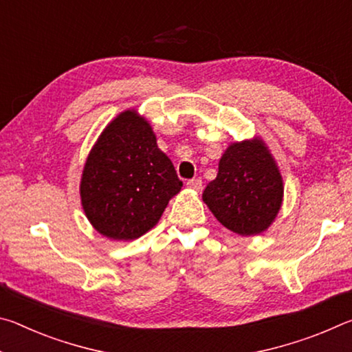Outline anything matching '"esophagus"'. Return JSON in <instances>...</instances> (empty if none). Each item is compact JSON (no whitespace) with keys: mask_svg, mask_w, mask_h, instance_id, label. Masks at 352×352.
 Here are the masks:
<instances>
[{"mask_svg":"<svg viewBox=\"0 0 352 352\" xmlns=\"http://www.w3.org/2000/svg\"><path fill=\"white\" fill-rule=\"evenodd\" d=\"M201 180L200 178H192V180H189L188 182V186L190 188V189H195V190H200L201 189Z\"/></svg>","mask_w":352,"mask_h":352,"instance_id":"1","label":"esophagus"}]
</instances>
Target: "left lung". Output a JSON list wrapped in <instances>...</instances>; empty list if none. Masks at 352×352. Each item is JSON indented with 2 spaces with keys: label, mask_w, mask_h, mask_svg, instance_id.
<instances>
[{
  "label": "left lung",
  "mask_w": 352,
  "mask_h": 352,
  "mask_svg": "<svg viewBox=\"0 0 352 352\" xmlns=\"http://www.w3.org/2000/svg\"><path fill=\"white\" fill-rule=\"evenodd\" d=\"M283 180L269 151L259 141L231 144L217 177L208 183L204 201L220 223L237 234L269 228L283 201Z\"/></svg>",
  "instance_id": "left-lung-1"
}]
</instances>
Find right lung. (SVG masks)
<instances>
[{
    "label": "right lung",
    "mask_w": 352,
    "mask_h": 352,
    "mask_svg": "<svg viewBox=\"0 0 352 352\" xmlns=\"http://www.w3.org/2000/svg\"><path fill=\"white\" fill-rule=\"evenodd\" d=\"M182 186L148 122L124 111L99 136L87 160L82 206L100 234L130 241L157 225Z\"/></svg>",
    "instance_id": "1"
}]
</instances>
